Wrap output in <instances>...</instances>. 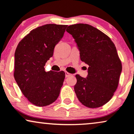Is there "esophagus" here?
<instances>
[{"mask_svg":"<svg viewBox=\"0 0 134 134\" xmlns=\"http://www.w3.org/2000/svg\"><path fill=\"white\" fill-rule=\"evenodd\" d=\"M71 76V74L70 73H69V72H67V71H65V76H66V77H69V76Z\"/></svg>","mask_w":134,"mask_h":134,"instance_id":"obj_1","label":"esophagus"}]
</instances>
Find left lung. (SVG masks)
Returning a JSON list of instances; mask_svg holds the SVG:
<instances>
[{
    "instance_id": "left-lung-1",
    "label": "left lung",
    "mask_w": 134,
    "mask_h": 134,
    "mask_svg": "<svg viewBox=\"0 0 134 134\" xmlns=\"http://www.w3.org/2000/svg\"><path fill=\"white\" fill-rule=\"evenodd\" d=\"M66 31L74 39L81 61L89 66L86 78L76 75V96L87 107H102L113 96L122 71L116 47L108 36L87 24L70 25Z\"/></svg>"
}]
</instances>
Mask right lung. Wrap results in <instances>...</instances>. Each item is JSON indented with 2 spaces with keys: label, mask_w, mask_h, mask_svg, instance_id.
Instances as JSON below:
<instances>
[{
  "label": "right lung",
  "mask_w": 134,
  "mask_h": 134,
  "mask_svg": "<svg viewBox=\"0 0 134 134\" xmlns=\"http://www.w3.org/2000/svg\"><path fill=\"white\" fill-rule=\"evenodd\" d=\"M67 26L47 24L37 27L19 42L15 50L14 77L23 94L37 107L50 105L60 94L65 72H46L44 66Z\"/></svg>",
  "instance_id": "add662e5"
}]
</instances>
